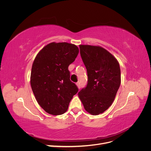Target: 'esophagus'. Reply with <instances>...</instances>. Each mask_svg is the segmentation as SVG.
I'll list each match as a JSON object with an SVG mask.
<instances>
[{"mask_svg": "<svg viewBox=\"0 0 151 151\" xmlns=\"http://www.w3.org/2000/svg\"><path fill=\"white\" fill-rule=\"evenodd\" d=\"M76 85L77 86V87H78L79 89L81 88V83H79V82H78V83H76Z\"/></svg>", "mask_w": 151, "mask_h": 151, "instance_id": "esophagus-1", "label": "esophagus"}]
</instances>
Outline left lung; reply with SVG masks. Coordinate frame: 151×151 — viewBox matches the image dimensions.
Segmentation results:
<instances>
[{
    "label": "left lung",
    "mask_w": 151,
    "mask_h": 151,
    "mask_svg": "<svg viewBox=\"0 0 151 151\" xmlns=\"http://www.w3.org/2000/svg\"><path fill=\"white\" fill-rule=\"evenodd\" d=\"M88 73V83L78 93L86 110L98 115L111 106L121 83L119 63L104 48L79 45Z\"/></svg>",
    "instance_id": "8db88e82"
}]
</instances>
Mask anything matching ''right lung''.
<instances>
[{
    "instance_id": "add662e5",
    "label": "right lung",
    "mask_w": 151,
    "mask_h": 151,
    "mask_svg": "<svg viewBox=\"0 0 151 151\" xmlns=\"http://www.w3.org/2000/svg\"><path fill=\"white\" fill-rule=\"evenodd\" d=\"M79 53L76 45L51 43L36 55L31 73V86L36 101L53 115L64 113L79 89L70 80L68 67Z\"/></svg>"
}]
</instances>
